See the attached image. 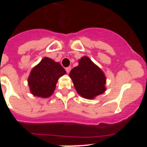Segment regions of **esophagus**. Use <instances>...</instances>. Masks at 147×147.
<instances>
[{
    "label": "esophagus",
    "instance_id": "obj_1",
    "mask_svg": "<svg viewBox=\"0 0 147 147\" xmlns=\"http://www.w3.org/2000/svg\"><path fill=\"white\" fill-rule=\"evenodd\" d=\"M71 66H69V67H67L65 68V71H66V72L67 73V74H69L70 71H71Z\"/></svg>",
    "mask_w": 147,
    "mask_h": 147
}]
</instances>
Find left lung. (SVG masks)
<instances>
[{
	"mask_svg": "<svg viewBox=\"0 0 147 147\" xmlns=\"http://www.w3.org/2000/svg\"><path fill=\"white\" fill-rule=\"evenodd\" d=\"M69 76L77 93L87 99H93L106 90L105 74L88 57L79 60V65L71 70Z\"/></svg>",
	"mask_w": 147,
	"mask_h": 147,
	"instance_id": "obj_1",
	"label": "left lung"
}]
</instances>
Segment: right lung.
I'll list each match as a JSON object with an SVG mask.
<instances>
[{
	"label": "right lung",
	"instance_id": "add662e5",
	"mask_svg": "<svg viewBox=\"0 0 147 147\" xmlns=\"http://www.w3.org/2000/svg\"><path fill=\"white\" fill-rule=\"evenodd\" d=\"M66 71L59 62L49 57H44L33 67L28 79L30 92L35 96L48 98L55 90L59 78Z\"/></svg>",
	"mask_w": 147,
	"mask_h": 147
}]
</instances>
